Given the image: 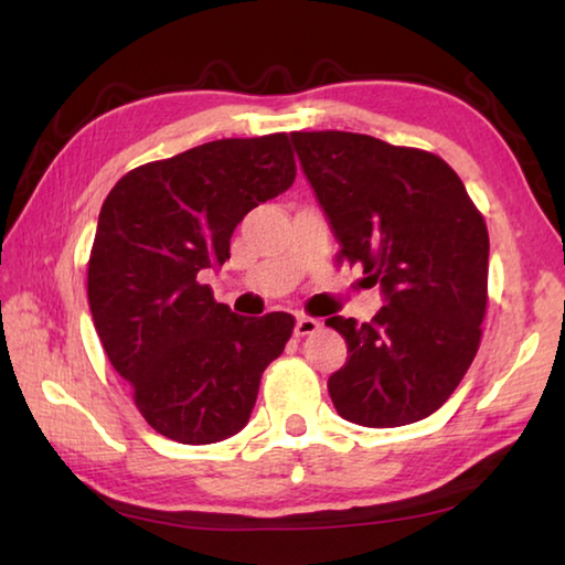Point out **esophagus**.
I'll list each match as a JSON object with an SVG mask.
<instances>
[{
    "instance_id": "obj_1",
    "label": "esophagus",
    "mask_w": 565,
    "mask_h": 565,
    "mask_svg": "<svg viewBox=\"0 0 565 565\" xmlns=\"http://www.w3.org/2000/svg\"><path fill=\"white\" fill-rule=\"evenodd\" d=\"M319 329H321V321L311 319V317H299V319H296V323H294L296 337H309V333L319 331Z\"/></svg>"
}]
</instances>
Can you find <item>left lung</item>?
Instances as JSON below:
<instances>
[{
    "mask_svg": "<svg viewBox=\"0 0 565 565\" xmlns=\"http://www.w3.org/2000/svg\"><path fill=\"white\" fill-rule=\"evenodd\" d=\"M291 145L349 264L381 286L369 323L331 317L347 363L339 416L369 428L431 416L461 384L489 301V232L444 159L351 131H294Z\"/></svg>",
    "mask_w": 565,
    "mask_h": 565,
    "instance_id": "8db88e82",
    "label": "left lung"
}]
</instances>
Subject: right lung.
Here are the masks:
<instances>
[{"instance_id": "obj_1", "label": "right lung", "mask_w": 565, "mask_h": 565, "mask_svg": "<svg viewBox=\"0 0 565 565\" xmlns=\"http://www.w3.org/2000/svg\"><path fill=\"white\" fill-rule=\"evenodd\" d=\"M294 177L286 134L218 139L137 167L104 199L87 279L94 327L141 416L171 441L242 431L291 337V313L238 317L199 274L222 269L236 224Z\"/></svg>"}]
</instances>
